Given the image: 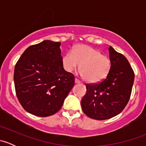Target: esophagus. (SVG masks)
Here are the masks:
<instances>
[{"mask_svg": "<svg viewBox=\"0 0 146 146\" xmlns=\"http://www.w3.org/2000/svg\"><path fill=\"white\" fill-rule=\"evenodd\" d=\"M75 82H76V83H80V80H79L78 79H77V78H76L75 79Z\"/></svg>", "mask_w": 146, "mask_h": 146, "instance_id": "esophagus-1", "label": "esophagus"}]
</instances>
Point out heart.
I'll return each instance as SVG.
<instances>
[{"label": "heart", "instance_id": "b5f03b06", "mask_svg": "<svg viewBox=\"0 0 146 146\" xmlns=\"http://www.w3.org/2000/svg\"><path fill=\"white\" fill-rule=\"evenodd\" d=\"M63 68L70 73L80 66V74L90 83H99L105 80L111 70V61L101 51L90 46L80 44L62 58Z\"/></svg>", "mask_w": 146, "mask_h": 146}]
</instances>
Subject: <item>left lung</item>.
Here are the masks:
<instances>
[{
  "mask_svg": "<svg viewBox=\"0 0 146 146\" xmlns=\"http://www.w3.org/2000/svg\"><path fill=\"white\" fill-rule=\"evenodd\" d=\"M111 70L105 80L86 84L87 92L81 100L83 112L96 120H105L120 114L127 104L134 81V72L127 58L109 48Z\"/></svg>",
  "mask_w": 146,
  "mask_h": 146,
  "instance_id": "1",
  "label": "left lung"
}]
</instances>
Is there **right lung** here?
I'll return each instance as SVG.
<instances>
[{"instance_id": "right-lung-1", "label": "right lung", "mask_w": 146, "mask_h": 146, "mask_svg": "<svg viewBox=\"0 0 146 146\" xmlns=\"http://www.w3.org/2000/svg\"><path fill=\"white\" fill-rule=\"evenodd\" d=\"M60 42L44 40L29 46L15 65L16 95L30 114L45 117L59 111L75 77L62 66Z\"/></svg>"}]
</instances>
